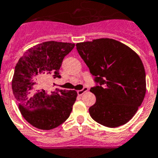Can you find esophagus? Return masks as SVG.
I'll list each match as a JSON object with an SVG mask.
<instances>
[{"label": "esophagus", "mask_w": 158, "mask_h": 158, "mask_svg": "<svg viewBox=\"0 0 158 158\" xmlns=\"http://www.w3.org/2000/svg\"><path fill=\"white\" fill-rule=\"evenodd\" d=\"M88 90H89L88 87H84V88L82 89H81V90H77V94L80 95V96H81L83 94H85V92H87Z\"/></svg>", "instance_id": "obj_1"}]
</instances>
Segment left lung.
I'll list each match as a JSON object with an SVG mask.
<instances>
[{"mask_svg":"<svg viewBox=\"0 0 158 158\" xmlns=\"http://www.w3.org/2000/svg\"><path fill=\"white\" fill-rule=\"evenodd\" d=\"M76 46L97 83L90 89L96 96V102L89 109L90 116L108 127L127 123L146 92L145 71L139 56L112 39H98Z\"/></svg>","mask_w":158,"mask_h":158,"instance_id":"obj_1","label":"left lung"}]
</instances>
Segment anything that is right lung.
Masks as SVG:
<instances>
[{"mask_svg":"<svg viewBox=\"0 0 158 158\" xmlns=\"http://www.w3.org/2000/svg\"><path fill=\"white\" fill-rule=\"evenodd\" d=\"M75 44L48 41L30 48L19 59L12 89L24 118L42 130L58 127L70 115L77 99L75 90L45 89L49 77L60 78L59 70Z\"/></svg>","mask_w":158,"mask_h":158,"instance_id":"add662e5","label":"right lung"}]
</instances>
